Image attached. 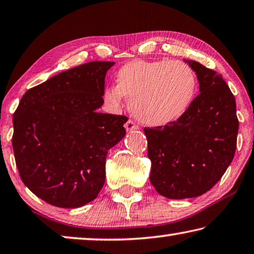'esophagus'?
Instances as JSON below:
<instances>
[{
    "instance_id": "34e87169",
    "label": "esophagus",
    "mask_w": 254,
    "mask_h": 254,
    "mask_svg": "<svg viewBox=\"0 0 254 254\" xmlns=\"http://www.w3.org/2000/svg\"><path fill=\"white\" fill-rule=\"evenodd\" d=\"M124 127H126L127 131H135L139 128L138 124H135L132 120H127L126 124H124Z\"/></svg>"
}]
</instances>
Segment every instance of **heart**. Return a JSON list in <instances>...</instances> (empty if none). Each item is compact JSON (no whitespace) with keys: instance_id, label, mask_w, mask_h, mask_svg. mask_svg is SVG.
I'll list each match as a JSON object with an SVG mask.
<instances>
[{"instance_id":"heart-1","label":"heart","mask_w":254,"mask_h":254,"mask_svg":"<svg viewBox=\"0 0 254 254\" xmlns=\"http://www.w3.org/2000/svg\"><path fill=\"white\" fill-rule=\"evenodd\" d=\"M116 81L104 91L105 102L121 108L124 98H130L132 113L154 127L182 118L198 90L194 70L188 63L170 60H133L118 71Z\"/></svg>"}]
</instances>
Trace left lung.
<instances>
[{"label":"left lung","mask_w":254,"mask_h":254,"mask_svg":"<svg viewBox=\"0 0 254 254\" xmlns=\"http://www.w3.org/2000/svg\"><path fill=\"white\" fill-rule=\"evenodd\" d=\"M200 94L182 118L164 127H144L150 181L170 199L199 196L226 172L236 150V103L223 76L195 61Z\"/></svg>","instance_id":"left-lung-1"}]
</instances>
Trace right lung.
Returning a JSON list of instances; mask_svg holds the SVG:
<instances>
[{
	"mask_svg": "<svg viewBox=\"0 0 254 254\" xmlns=\"http://www.w3.org/2000/svg\"><path fill=\"white\" fill-rule=\"evenodd\" d=\"M114 62L92 61L30 88L13 114L20 179L47 203L78 208L97 198L106 156L126 135L124 115L98 113Z\"/></svg>",
	"mask_w": 254,
	"mask_h": 254,
	"instance_id": "add662e5",
	"label": "right lung"
}]
</instances>
